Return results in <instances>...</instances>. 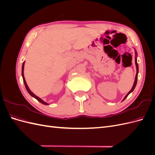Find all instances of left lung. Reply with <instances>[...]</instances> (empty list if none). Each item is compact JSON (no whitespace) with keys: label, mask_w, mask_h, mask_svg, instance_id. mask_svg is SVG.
<instances>
[{"label":"left lung","mask_w":155,"mask_h":155,"mask_svg":"<svg viewBox=\"0 0 155 155\" xmlns=\"http://www.w3.org/2000/svg\"><path fill=\"white\" fill-rule=\"evenodd\" d=\"M136 55H137V51H136ZM135 64H136V67H137V74H136L135 80H134V84H133V86L132 88H131V90H130V91L127 93V95L125 96L124 100H125V98L129 96V94H130V92H132L134 91V88H135L136 85H137V78H138V63H137V58H135Z\"/></svg>","instance_id":"8db88e82"}]
</instances>
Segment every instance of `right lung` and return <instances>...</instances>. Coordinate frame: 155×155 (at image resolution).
<instances>
[{
  "instance_id": "obj_1",
  "label": "right lung",
  "mask_w": 155,
  "mask_h": 155,
  "mask_svg": "<svg viewBox=\"0 0 155 155\" xmlns=\"http://www.w3.org/2000/svg\"><path fill=\"white\" fill-rule=\"evenodd\" d=\"M25 62H24L23 63V64H22V78H23V81H24V83H25V87H26V90H27V91L28 92V93L30 94L32 96V97H35V99L37 100V101H39L40 103H41V104H44V105H48L47 103H46V102H45L43 100H42L40 97H39L38 96H35L34 93H33L30 90V88H28V85H27V84H26V81H25V76H24V66H25Z\"/></svg>"
}]
</instances>
